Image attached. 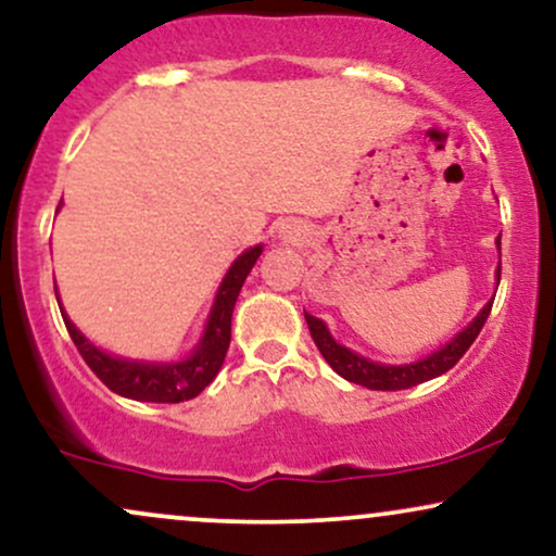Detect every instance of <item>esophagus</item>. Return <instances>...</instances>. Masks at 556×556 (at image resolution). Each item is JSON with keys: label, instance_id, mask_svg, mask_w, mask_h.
I'll list each match as a JSON object with an SVG mask.
<instances>
[{"label": "esophagus", "instance_id": "esophagus-1", "mask_svg": "<svg viewBox=\"0 0 556 556\" xmlns=\"http://www.w3.org/2000/svg\"><path fill=\"white\" fill-rule=\"evenodd\" d=\"M279 232H282V238L285 240H295L300 232H298V227L295 225H290V223H285L282 227H279Z\"/></svg>", "mask_w": 556, "mask_h": 556}]
</instances>
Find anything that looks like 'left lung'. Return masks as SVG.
Masks as SVG:
<instances>
[{"label": "left lung", "mask_w": 556, "mask_h": 556, "mask_svg": "<svg viewBox=\"0 0 556 556\" xmlns=\"http://www.w3.org/2000/svg\"><path fill=\"white\" fill-rule=\"evenodd\" d=\"M497 249H500V238H497ZM494 277H497V285H500V266H497V274H494ZM492 300L481 307V311L477 313V318H473L464 331H458L451 342L440 346V350H434L432 354H427V357L417 359V363H409V365L372 363V359L363 357V354L346 350L344 344H339L337 339L331 337L329 326H326L320 318L305 313V320H307V329H311L313 342H316V346H318V352L324 354L326 363H329L333 370L339 372V376L350 380V383L370 388V391H404V388L419 386V383H425V380L443 376V372L451 370V367L456 365L460 357H464L466 350L473 344V339L479 337L481 326L486 324V316H490V311H492Z\"/></svg>", "instance_id": "1"}]
</instances>
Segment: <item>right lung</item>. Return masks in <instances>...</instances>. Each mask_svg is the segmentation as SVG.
I'll return each mask as SVG.
<instances>
[{
    "label": "right lung",
    "mask_w": 556,
    "mask_h": 556,
    "mask_svg": "<svg viewBox=\"0 0 556 556\" xmlns=\"http://www.w3.org/2000/svg\"><path fill=\"white\" fill-rule=\"evenodd\" d=\"M264 245H253L243 251L232 261L227 269L223 285H219L217 295H214L212 311L206 316V326L199 344L193 352L180 363H144V359H124L116 354L98 350L83 331L72 324L70 316L62 307V318L70 331L72 342L83 354V359L90 365V370L111 388L113 393L134 401H150V404H178V401H189L204 391L212 383L219 367L225 363L227 346H230V324H232V307L240 295L245 277H249L253 264H256ZM59 300V295H56Z\"/></svg>",
    "instance_id": "right-lung-1"
}]
</instances>
